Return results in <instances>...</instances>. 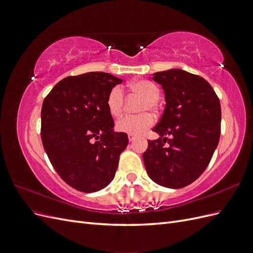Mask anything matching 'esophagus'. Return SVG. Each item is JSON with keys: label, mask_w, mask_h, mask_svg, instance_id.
Segmentation results:
<instances>
[{"label": "esophagus", "mask_w": 253, "mask_h": 253, "mask_svg": "<svg viewBox=\"0 0 253 253\" xmlns=\"http://www.w3.org/2000/svg\"><path fill=\"white\" fill-rule=\"evenodd\" d=\"M127 137H128V140L131 141V142H132V141H134V140H135V138H136V137H135L134 135H131V134H128V136H127Z\"/></svg>", "instance_id": "34e87169"}]
</instances>
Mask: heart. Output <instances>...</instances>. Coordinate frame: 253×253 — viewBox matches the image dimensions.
<instances>
[{"label": "heart", "instance_id": "b5f03b06", "mask_svg": "<svg viewBox=\"0 0 253 253\" xmlns=\"http://www.w3.org/2000/svg\"><path fill=\"white\" fill-rule=\"evenodd\" d=\"M127 89L133 94L143 99L138 106L136 116H125L116 122V128L121 133L131 135H140L152 126L153 118L149 111H154L156 103L160 98V89L155 83L149 80H138L129 83ZM125 96L120 87H113L106 98V106L113 117H119L124 112Z\"/></svg>", "mask_w": 253, "mask_h": 253}]
</instances>
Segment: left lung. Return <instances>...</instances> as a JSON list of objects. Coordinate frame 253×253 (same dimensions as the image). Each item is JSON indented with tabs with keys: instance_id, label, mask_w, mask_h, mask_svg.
Listing matches in <instances>:
<instances>
[{
	"instance_id": "left-lung-1",
	"label": "left lung",
	"mask_w": 253,
	"mask_h": 253,
	"mask_svg": "<svg viewBox=\"0 0 253 253\" xmlns=\"http://www.w3.org/2000/svg\"><path fill=\"white\" fill-rule=\"evenodd\" d=\"M166 106L142 159L150 178L170 189L196 180L208 167L220 136V103L204 78L179 68L153 74ZM170 138L167 139V136Z\"/></svg>"
}]
</instances>
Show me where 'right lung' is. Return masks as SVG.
<instances>
[{
  "mask_svg": "<svg viewBox=\"0 0 253 253\" xmlns=\"http://www.w3.org/2000/svg\"><path fill=\"white\" fill-rule=\"evenodd\" d=\"M121 82L101 72L66 77L43 101L44 150L60 177L81 192H97L109 185L128 143L126 133L114 131L106 106L110 90Z\"/></svg>",
  "mask_w": 253,
  "mask_h": 253,
  "instance_id": "1",
  "label": "right lung"
}]
</instances>
